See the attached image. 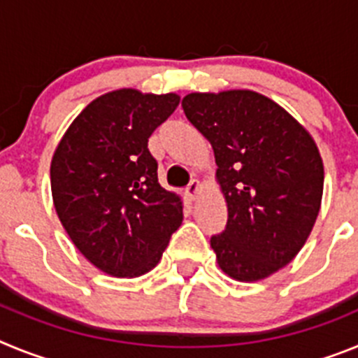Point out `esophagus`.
<instances>
[{
	"mask_svg": "<svg viewBox=\"0 0 358 358\" xmlns=\"http://www.w3.org/2000/svg\"><path fill=\"white\" fill-rule=\"evenodd\" d=\"M201 181H199V179H194V181L188 185V188H186V195H188L189 199H197L199 194H201Z\"/></svg>",
	"mask_w": 358,
	"mask_h": 358,
	"instance_id": "1",
	"label": "esophagus"
}]
</instances>
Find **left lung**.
Segmentation results:
<instances>
[{"instance_id":"left-lung-1","label":"left lung","mask_w":358,"mask_h":358,"mask_svg":"<svg viewBox=\"0 0 358 358\" xmlns=\"http://www.w3.org/2000/svg\"><path fill=\"white\" fill-rule=\"evenodd\" d=\"M182 109L211 143L227 224L211 236L218 267L260 281L296 258L321 210L324 169L310 132L251 90L189 93Z\"/></svg>"}]
</instances>
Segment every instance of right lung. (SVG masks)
I'll list each match as a JSON object with an SVG mask.
<instances>
[{"label": "right lung", "mask_w": 358, "mask_h": 358, "mask_svg": "<svg viewBox=\"0 0 358 358\" xmlns=\"http://www.w3.org/2000/svg\"><path fill=\"white\" fill-rule=\"evenodd\" d=\"M179 94L123 87L73 120L50 166L59 220L75 248L115 278L147 274L182 222V199L157 181L148 138Z\"/></svg>", "instance_id": "add662e5"}]
</instances>
